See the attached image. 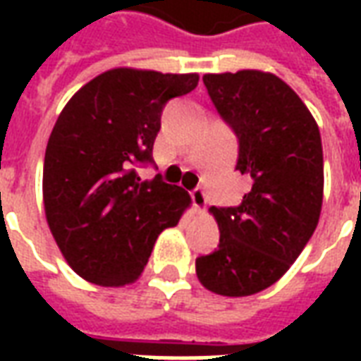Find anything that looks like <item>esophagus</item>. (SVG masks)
Masks as SVG:
<instances>
[{"instance_id":"obj_1","label":"esophagus","mask_w":361,"mask_h":361,"mask_svg":"<svg viewBox=\"0 0 361 361\" xmlns=\"http://www.w3.org/2000/svg\"><path fill=\"white\" fill-rule=\"evenodd\" d=\"M191 201H193V207L197 211H203L204 204H207V193L201 188H195L191 191Z\"/></svg>"}]
</instances>
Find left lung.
Listing matches in <instances>:
<instances>
[{"label": "left lung", "instance_id": "1", "mask_svg": "<svg viewBox=\"0 0 361 361\" xmlns=\"http://www.w3.org/2000/svg\"><path fill=\"white\" fill-rule=\"evenodd\" d=\"M212 104L234 129L235 170L251 178L238 207H211L219 250L195 261L207 290L257 294L290 269L315 232L323 204V147L317 121L276 75L243 69L207 73Z\"/></svg>", "mask_w": 361, "mask_h": 361}]
</instances>
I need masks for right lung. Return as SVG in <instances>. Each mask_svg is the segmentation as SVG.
<instances>
[{
	"instance_id": "add662e5",
	"label": "right lung",
	"mask_w": 361,
	"mask_h": 361,
	"mask_svg": "<svg viewBox=\"0 0 361 361\" xmlns=\"http://www.w3.org/2000/svg\"><path fill=\"white\" fill-rule=\"evenodd\" d=\"M197 82V73L118 67L77 90L59 114L44 157V211L61 255L92 284L135 282L158 234L191 203L180 185L141 180L135 166L152 162L166 102Z\"/></svg>"
}]
</instances>
